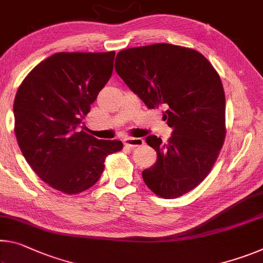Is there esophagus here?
Returning a JSON list of instances; mask_svg holds the SVG:
<instances>
[{
    "label": "esophagus",
    "mask_w": 263,
    "mask_h": 263,
    "mask_svg": "<svg viewBox=\"0 0 263 263\" xmlns=\"http://www.w3.org/2000/svg\"><path fill=\"white\" fill-rule=\"evenodd\" d=\"M124 144L125 146H128V147H138L141 146V145H144V140L141 138H126L124 140Z\"/></svg>",
    "instance_id": "34e87169"
}]
</instances>
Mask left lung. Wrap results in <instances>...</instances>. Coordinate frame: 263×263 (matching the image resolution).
I'll return each instance as SVG.
<instances>
[{"label":"left lung","mask_w":263,"mask_h":263,"mask_svg":"<svg viewBox=\"0 0 263 263\" xmlns=\"http://www.w3.org/2000/svg\"><path fill=\"white\" fill-rule=\"evenodd\" d=\"M115 69L148 109L166 107L162 118L173 128L168 143L148 136L158 160L143 171L154 194L176 199L201 184L226 138V101L219 73L191 48L168 43L124 49Z\"/></svg>","instance_id":"left-lung-1"}]
</instances>
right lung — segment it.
Returning <instances> with one entry per match:
<instances>
[{
  "instance_id": "add662e5",
  "label": "right lung",
  "mask_w": 263,
  "mask_h": 263,
  "mask_svg": "<svg viewBox=\"0 0 263 263\" xmlns=\"http://www.w3.org/2000/svg\"><path fill=\"white\" fill-rule=\"evenodd\" d=\"M115 51L57 52L21 83L14 102L15 135L28 164L44 182L73 195L99 180L120 140L78 131L114 70Z\"/></svg>"
}]
</instances>
